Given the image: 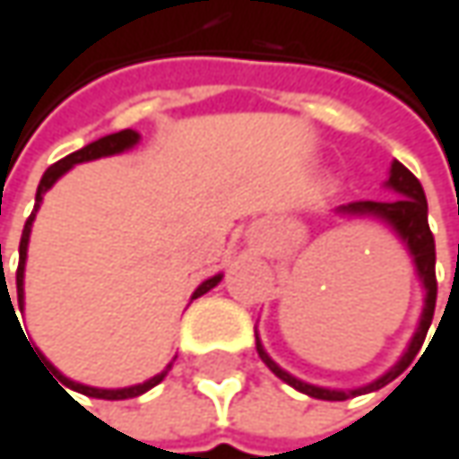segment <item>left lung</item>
I'll return each instance as SVG.
<instances>
[{
	"label": "left lung",
	"instance_id": "obj_1",
	"mask_svg": "<svg viewBox=\"0 0 459 459\" xmlns=\"http://www.w3.org/2000/svg\"><path fill=\"white\" fill-rule=\"evenodd\" d=\"M387 186H392L400 200H392V203H374V200H359V203H348L340 207V212H351V215H377L382 221H387L392 229L400 233V238L408 244L413 262H416L418 278L426 288V304H423V314H420V325H418L416 335L411 340V348L408 353L397 361L394 368H390L382 379H377L374 385L361 387V390L351 392H337V390H325V387H314L307 385L296 377H290L288 371H283L281 366L275 364L264 348L259 345L256 340V353L262 356V361L270 366V371L275 377H281L285 385L296 387L299 392L316 397V400H348V397H356V394H364V392H374L385 385H390L394 377H400L408 366L413 364L416 353L420 351L426 333L431 327V319H434V307H437V249H434V233L429 229V204H426V195H423V186L416 176L411 174L400 160H394L390 169V181Z\"/></svg>",
	"mask_w": 459,
	"mask_h": 459
}]
</instances>
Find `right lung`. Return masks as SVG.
Returning a JSON list of instances; mask_svg holds the SVG:
<instances>
[{
    "label": "right lung",
    "instance_id": "obj_1",
    "mask_svg": "<svg viewBox=\"0 0 459 459\" xmlns=\"http://www.w3.org/2000/svg\"><path fill=\"white\" fill-rule=\"evenodd\" d=\"M140 140V134L137 132H132V129H122V132H117V134H106V137H100V140H95L91 145H85L82 150H77V152H72L67 158H62V160H56L54 166H48L46 169V174H43L41 184H39V192H36V207H33V212H30V218L25 221V229H22V236H20V262H17V304H20V309H22V273H25V255H28V238H30V226H33V218H36V210L41 207L43 195H46V189H51L54 186V181L59 178L62 174H67L69 169L74 166V163H82V160H95V158H103V155H114V152H122V150L132 148L134 143ZM0 264H2V244H0ZM221 283V275H215V278H210V281H204L197 290H195V296L192 299H197V296H203L207 293L210 288H215V285ZM2 293L7 296V309L10 314H14L13 307V299H10V288H7V281L2 278L0 281V299ZM14 319H17V314H14ZM39 351V348H36ZM43 359V356H41ZM43 368H48V371H54L65 385H67L69 390H77L82 392V394H88V397H98V400H126V397H137V394H143V392H148L150 387H155L158 382H163V377H166V371H160L158 377H152L148 382H143V385H134V387H124V390H95V387H88V385H77V382H72L67 377H62L54 366L48 364L46 359H43Z\"/></svg>",
    "mask_w": 459,
    "mask_h": 459
}]
</instances>
